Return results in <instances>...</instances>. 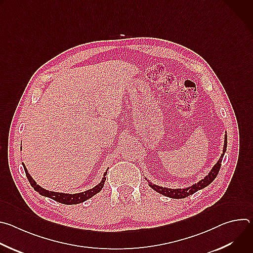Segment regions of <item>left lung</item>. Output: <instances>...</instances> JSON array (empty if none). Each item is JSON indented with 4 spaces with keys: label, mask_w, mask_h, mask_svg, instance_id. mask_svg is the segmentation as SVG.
<instances>
[{
    "label": "left lung",
    "mask_w": 253,
    "mask_h": 253,
    "mask_svg": "<svg viewBox=\"0 0 253 253\" xmlns=\"http://www.w3.org/2000/svg\"><path fill=\"white\" fill-rule=\"evenodd\" d=\"M226 147H227V135H226V132H225V135H224V145H223V150H222V154L219 158V160L216 162V164L211 168V170L209 171V173L201 180H199V181L197 183H194L190 186H187V187H183V188H168V187H163V186H160V185H157V184H154L152 182H150L149 180H147L148 182V185L153 189L155 190L156 192L166 196V197H170V198H175V199H181V198H185L189 195H192L193 193L197 192L198 190H201L203 188H205L206 186H208L213 180L216 178V176H217L219 170H220V166H221V162H222V158L225 154V151H226Z\"/></svg>",
    "instance_id": "1"
}]
</instances>
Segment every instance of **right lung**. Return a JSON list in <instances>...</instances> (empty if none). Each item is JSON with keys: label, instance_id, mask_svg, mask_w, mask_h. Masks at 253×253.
Returning <instances> with one entry per match:
<instances>
[{"label": "right lung", "instance_id": "add662e5", "mask_svg": "<svg viewBox=\"0 0 253 253\" xmlns=\"http://www.w3.org/2000/svg\"><path fill=\"white\" fill-rule=\"evenodd\" d=\"M22 149V147H21ZM23 164V167H24V170L26 172V175H27V178L29 180V182L31 184V186L37 191L39 192V194H41L42 196H45V197H49L59 203H63V204H68V205H71V204H79V203H82L86 200H88L89 198L93 197L94 195H96L98 192H100L102 190V188L104 187V183L106 181V174H107V170L104 172V175L102 177V180L100 181L99 184H97L95 187L91 188V189H88L86 191H83V192H79V193H64V192H55V191H50V190H47L43 187H41L39 184H37V182L35 181V180L33 179V177L30 175V173L28 172L26 166L24 163Z\"/></svg>", "mask_w": 253, "mask_h": 253}]
</instances>
